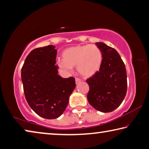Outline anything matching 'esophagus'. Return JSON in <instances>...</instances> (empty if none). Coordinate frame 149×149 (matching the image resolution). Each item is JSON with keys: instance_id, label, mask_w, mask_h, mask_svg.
Masks as SVG:
<instances>
[{"instance_id": "esophagus-1", "label": "esophagus", "mask_w": 149, "mask_h": 149, "mask_svg": "<svg viewBox=\"0 0 149 149\" xmlns=\"http://www.w3.org/2000/svg\"><path fill=\"white\" fill-rule=\"evenodd\" d=\"M80 81H81V80L79 79V78H75V82H76V84L79 83Z\"/></svg>"}]
</instances>
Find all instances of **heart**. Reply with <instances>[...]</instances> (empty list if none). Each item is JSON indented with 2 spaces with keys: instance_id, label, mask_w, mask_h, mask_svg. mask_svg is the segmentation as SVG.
<instances>
[{
  "instance_id": "1",
  "label": "heart",
  "mask_w": 149,
  "mask_h": 149,
  "mask_svg": "<svg viewBox=\"0 0 149 149\" xmlns=\"http://www.w3.org/2000/svg\"><path fill=\"white\" fill-rule=\"evenodd\" d=\"M102 53L95 45H77L66 49L62 53V60L58 61L60 69L70 71L77 67L78 72L84 77L93 76L100 69Z\"/></svg>"
}]
</instances>
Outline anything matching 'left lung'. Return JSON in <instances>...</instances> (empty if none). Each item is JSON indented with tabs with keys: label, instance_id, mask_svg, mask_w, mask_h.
Listing matches in <instances>:
<instances>
[{
	"label": "left lung",
	"instance_id": "1",
	"mask_svg": "<svg viewBox=\"0 0 149 149\" xmlns=\"http://www.w3.org/2000/svg\"><path fill=\"white\" fill-rule=\"evenodd\" d=\"M102 53L100 70L86 80L89 85L87 99L97 110L108 113L120 106L127 88L125 66L115 49L104 43H96Z\"/></svg>",
	"mask_w": 149,
	"mask_h": 149
}]
</instances>
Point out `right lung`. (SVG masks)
Masks as SVG:
<instances>
[{"label":"right lung","mask_w":149,"mask_h":149,"mask_svg":"<svg viewBox=\"0 0 149 149\" xmlns=\"http://www.w3.org/2000/svg\"><path fill=\"white\" fill-rule=\"evenodd\" d=\"M57 53L52 45L36 48L27 56L21 70L29 106L38 116L48 119L62 115L76 86L74 78L64 79L58 74Z\"/></svg>","instance_id":"obj_1"}]
</instances>
